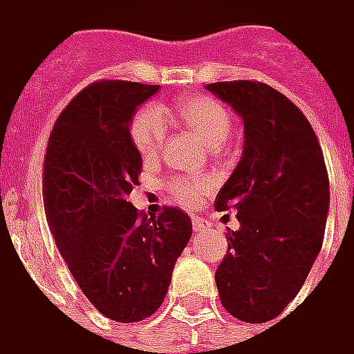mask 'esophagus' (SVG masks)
<instances>
[{
	"label": "esophagus",
	"mask_w": 354,
	"mask_h": 354,
	"mask_svg": "<svg viewBox=\"0 0 354 354\" xmlns=\"http://www.w3.org/2000/svg\"><path fill=\"white\" fill-rule=\"evenodd\" d=\"M193 230L194 234H208L210 232V226H208V222L206 220H203V218H193Z\"/></svg>",
	"instance_id": "34e87169"
}]
</instances>
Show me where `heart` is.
<instances>
[{
  "label": "heart",
  "instance_id": "obj_1",
  "mask_svg": "<svg viewBox=\"0 0 354 354\" xmlns=\"http://www.w3.org/2000/svg\"><path fill=\"white\" fill-rule=\"evenodd\" d=\"M177 115L210 146H218L222 140H226L232 128V118L224 105L205 95L179 101ZM167 130L169 120L163 109L158 105H146L140 109L130 122V140L144 158H153L163 148ZM165 187L175 203L194 206L203 194L208 193V189L212 187V179L208 175H175L167 179Z\"/></svg>",
  "mask_w": 354,
  "mask_h": 354
}]
</instances>
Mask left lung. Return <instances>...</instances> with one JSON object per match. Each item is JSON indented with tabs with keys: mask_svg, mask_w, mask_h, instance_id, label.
<instances>
[{
	"mask_svg": "<svg viewBox=\"0 0 354 354\" xmlns=\"http://www.w3.org/2000/svg\"><path fill=\"white\" fill-rule=\"evenodd\" d=\"M208 91L243 118L238 167L218 191L216 210H238L227 253L216 269L220 302L248 324L281 314L302 288L324 243L329 177L304 113L271 85L216 82Z\"/></svg>",
	"mask_w": 354,
	"mask_h": 354,
	"instance_id": "1",
	"label": "left lung"
}]
</instances>
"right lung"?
Masks as SVG:
<instances>
[{
    "instance_id": "add662e5",
    "label": "right lung",
    "mask_w": 354,
    "mask_h": 354,
    "mask_svg": "<svg viewBox=\"0 0 354 354\" xmlns=\"http://www.w3.org/2000/svg\"><path fill=\"white\" fill-rule=\"evenodd\" d=\"M158 89L120 80L87 85L60 113L44 156V212L56 245L87 300L122 324L158 312L193 234L177 206L148 218L128 203L142 173L130 122Z\"/></svg>"
}]
</instances>
